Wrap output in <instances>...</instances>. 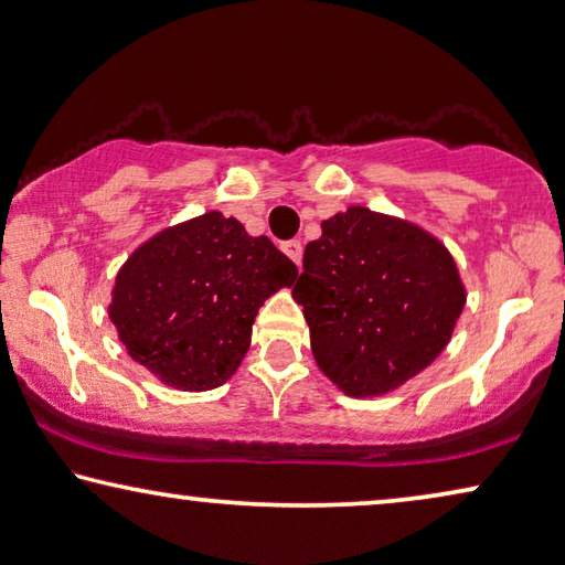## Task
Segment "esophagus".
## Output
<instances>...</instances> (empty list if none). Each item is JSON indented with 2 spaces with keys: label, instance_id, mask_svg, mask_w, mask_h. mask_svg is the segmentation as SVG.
Instances as JSON below:
<instances>
[{
  "label": "esophagus",
  "instance_id": "34e87169",
  "mask_svg": "<svg viewBox=\"0 0 565 565\" xmlns=\"http://www.w3.org/2000/svg\"><path fill=\"white\" fill-rule=\"evenodd\" d=\"M281 250L286 256H289L294 264H301V243L299 241H286V243H281Z\"/></svg>",
  "mask_w": 565,
  "mask_h": 565
}]
</instances>
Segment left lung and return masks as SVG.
I'll return each mask as SVG.
<instances>
[{"label": "left lung", "mask_w": 565, "mask_h": 565, "mask_svg": "<svg viewBox=\"0 0 565 565\" xmlns=\"http://www.w3.org/2000/svg\"><path fill=\"white\" fill-rule=\"evenodd\" d=\"M291 297L305 307L319 370L342 393L367 398L401 388L441 355L467 291L439 238L352 205L307 243Z\"/></svg>", "instance_id": "left-lung-1"}]
</instances>
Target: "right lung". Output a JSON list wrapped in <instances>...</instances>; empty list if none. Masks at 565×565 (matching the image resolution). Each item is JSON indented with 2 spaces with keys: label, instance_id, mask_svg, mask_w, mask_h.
Listing matches in <instances>:
<instances>
[{
  "label": "right lung",
  "instance_id": "1",
  "mask_svg": "<svg viewBox=\"0 0 565 565\" xmlns=\"http://www.w3.org/2000/svg\"><path fill=\"white\" fill-rule=\"evenodd\" d=\"M297 274L266 235L210 210L126 258L108 317L126 352L164 385L210 391L238 370L260 305Z\"/></svg>",
  "mask_w": 565,
  "mask_h": 565
}]
</instances>
